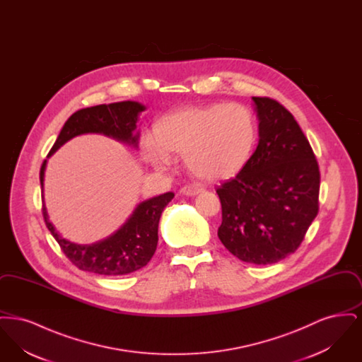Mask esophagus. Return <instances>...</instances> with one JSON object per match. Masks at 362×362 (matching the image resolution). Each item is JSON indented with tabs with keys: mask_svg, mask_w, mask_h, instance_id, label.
<instances>
[{
	"mask_svg": "<svg viewBox=\"0 0 362 362\" xmlns=\"http://www.w3.org/2000/svg\"><path fill=\"white\" fill-rule=\"evenodd\" d=\"M202 191H204V187H201L199 185H187V186H185L183 189H180V192L183 195H187V197H194V195H197Z\"/></svg>",
	"mask_w": 362,
	"mask_h": 362,
	"instance_id": "34e87169",
	"label": "esophagus"
}]
</instances>
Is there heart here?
Returning a JSON list of instances; mask_svg holds the SVG:
<instances>
[{"mask_svg":"<svg viewBox=\"0 0 362 362\" xmlns=\"http://www.w3.org/2000/svg\"><path fill=\"white\" fill-rule=\"evenodd\" d=\"M146 160L158 170L183 156L191 175L204 180H224L243 170L257 144L252 111L238 103L189 107L165 115L153 129Z\"/></svg>","mask_w":362,"mask_h":362,"instance_id":"heart-1","label":"heart"}]
</instances>
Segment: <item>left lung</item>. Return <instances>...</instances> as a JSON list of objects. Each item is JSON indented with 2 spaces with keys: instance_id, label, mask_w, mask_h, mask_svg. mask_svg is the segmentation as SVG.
Here are the masks:
<instances>
[{
  "instance_id": "left-lung-1",
  "label": "left lung",
  "mask_w": 362,
  "mask_h": 362,
  "mask_svg": "<svg viewBox=\"0 0 362 362\" xmlns=\"http://www.w3.org/2000/svg\"><path fill=\"white\" fill-rule=\"evenodd\" d=\"M259 121L255 152L218 186V239L236 258L273 264L293 254L315 220L320 173L292 114L269 98H252Z\"/></svg>"
}]
</instances>
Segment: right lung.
Listing matches in <instances>:
<instances>
[{"label":"right lung","mask_w":362,"mask_h":362,"mask_svg":"<svg viewBox=\"0 0 362 362\" xmlns=\"http://www.w3.org/2000/svg\"><path fill=\"white\" fill-rule=\"evenodd\" d=\"M145 110L146 107L144 104L132 100L99 104L78 110L65 122L47 158L71 138L88 133L103 134L137 149L138 117ZM47 158L40 168L43 217L46 226L70 262L80 270L99 276H126L146 266L157 247L161 213L173 201L175 194L165 192L138 204L126 223L103 240L92 244H77L65 239L49 218L43 194Z\"/></svg>","instance_id":"1"}]
</instances>
